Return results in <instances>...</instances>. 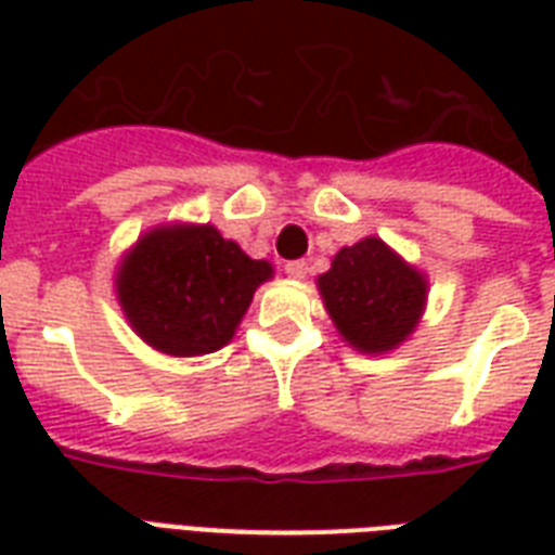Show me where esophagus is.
I'll return each instance as SVG.
<instances>
[{"mask_svg":"<svg viewBox=\"0 0 555 555\" xmlns=\"http://www.w3.org/2000/svg\"><path fill=\"white\" fill-rule=\"evenodd\" d=\"M285 273L291 279H305V273H308V261H305V259L285 261Z\"/></svg>","mask_w":555,"mask_h":555,"instance_id":"obj_1","label":"esophagus"}]
</instances>
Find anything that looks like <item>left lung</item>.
Segmentation results:
<instances>
[{"label": "left lung", "instance_id": "1", "mask_svg": "<svg viewBox=\"0 0 555 555\" xmlns=\"http://www.w3.org/2000/svg\"><path fill=\"white\" fill-rule=\"evenodd\" d=\"M317 285L339 337L363 354H386L417 328L429 287L374 235L343 247Z\"/></svg>", "mask_w": 555, "mask_h": 555}]
</instances>
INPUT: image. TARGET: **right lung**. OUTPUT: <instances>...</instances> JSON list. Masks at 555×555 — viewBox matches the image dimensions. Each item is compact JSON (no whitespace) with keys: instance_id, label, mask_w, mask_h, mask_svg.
I'll return each mask as SVG.
<instances>
[{"instance_id":"right-lung-1","label":"right lung","mask_w":555,"mask_h":555,"mask_svg":"<svg viewBox=\"0 0 555 555\" xmlns=\"http://www.w3.org/2000/svg\"><path fill=\"white\" fill-rule=\"evenodd\" d=\"M268 261L250 259L212 224L155 227L126 253L115 291L138 337L172 357L212 354L233 339Z\"/></svg>"}]
</instances>
